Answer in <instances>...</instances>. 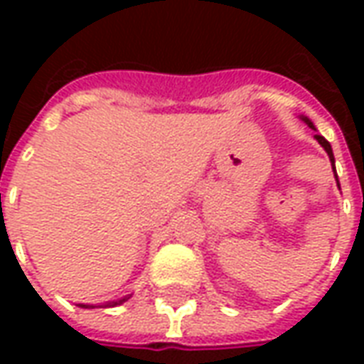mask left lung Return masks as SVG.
I'll return each instance as SVG.
<instances>
[{"label": "left lung", "mask_w": 364, "mask_h": 364, "mask_svg": "<svg viewBox=\"0 0 364 364\" xmlns=\"http://www.w3.org/2000/svg\"><path fill=\"white\" fill-rule=\"evenodd\" d=\"M302 120H304V122H306V124H308V127L314 128L312 122H310V120L306 119V117H302ZM316 140H318V142L321 144V148H323V150L328 151L329 161H331V166H333V161H336V159H333V151H331V146H329L328 140H326V138H323V136H320V134H316ZM333 173H336V167H333ZM336 179H337V173H336ZM337 185H339V181H337Z\"/></svg>", "instance_id": "left-lung-1"}]
</instances>
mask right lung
<instances>
[{"mask_svg": "<svg viewBox=\"0 0 364 364\" xmlns=\"http://www.w3.org/2000/svg\"><path fill=\"white\" fill-rule=\"evenodd\" d=\"M124 300H127V298H122V300H119V302H111V304H107V306H117V304H122V302H124ZM82 308H87V306L83 304Z\"/></svg>", "mask_w": 364, "mask_h": 364, "instance_id": "obj_1", "label": "right lung"}]
</instances>
